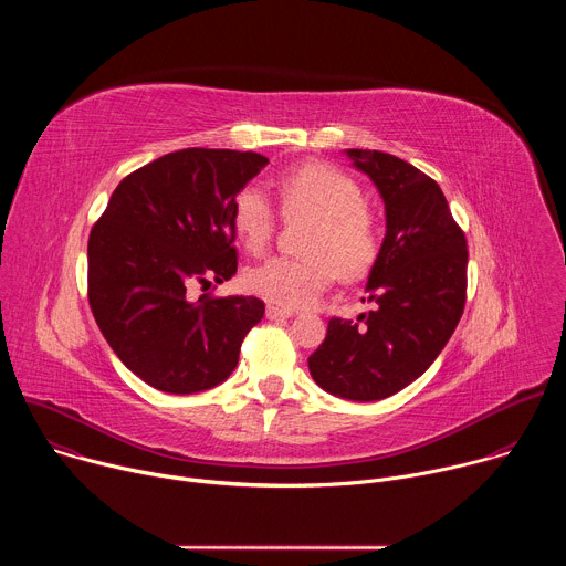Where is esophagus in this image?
I'll use <instances>...</instances> for the list:
<instances>
[{
	"mask_svg": "<svg viewBox=\"0 0 566 566\" xmlns=\"http://www.w3.org/2000/svg\"><path fill=\"white\" fill-rule=\"evenodd\" d=\"M293 313H295L293 308H284V306H275V304L266 306V317L269 319H284V317H291Z\"/></svg>",
	"mask_w": 566,
	"mask_h": 566,
	"instance_id": "esophagus-1",
	"label": "esophagus"
}]
</instances>
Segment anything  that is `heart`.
<instances>
[{"label":"heart","mask_w":566,"mask_h":566,"mask_svg":"<svg viewBox=\"0 0 566 566\" xmlns=\"http://www.w3.org/2000/svg\"><path fill=\"white\" fill-rule=\"evenodd\" d=\"M282 214L308 219L302 258H271L247 273V284L264 300L297 308L313 304L340 275L363 277L380 251V221L365 203L358 181L327 164H302L277 181ZM277 214L260 186L241 188L232 201V230L247 251L260 255L271 244Z\"/></svg>","instance_id":"1"}]
</instances>
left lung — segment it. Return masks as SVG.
Masks as SVG:
<instances>
[{
  "instance_id": "left-lung-1",
  "label": "left lung",
  "mask_w": 566,
  "mask_h": 566,
  "mask_svg": "<svg viewBox=\"0 0 566 566\" xmlns=\"http://www.w3.org/2000/svg\"><path fill=\"white\" fill-rule=\"evenodd\" d=\"M376 184L387 232L367 280L374 308L332 317L313 380L340 398L380 400L417 380L454 334L468 286L465 234L434 179L394 154L349 149Z\"/></svg>"
}]
</instances>
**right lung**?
<instances>
[{
  "label": "right lung",
  "instance_id": "obj_1",
  "mask_svg": "<svg viewBox=\"0 0 566 566\" xmlns=\"http://www.w3.org/2000/svg\"><path fill=\"white\" fill-rule=\"evenodd\" d=\"M269 158L188 147L127 175L90 234L87 293L98 327L140 380L168 394L223 382L264 317L249 295H190L237 273L232 201Z\"/></svg>",
  "mask_w": 566,
  "mask_h": 566
}]
</instances>
